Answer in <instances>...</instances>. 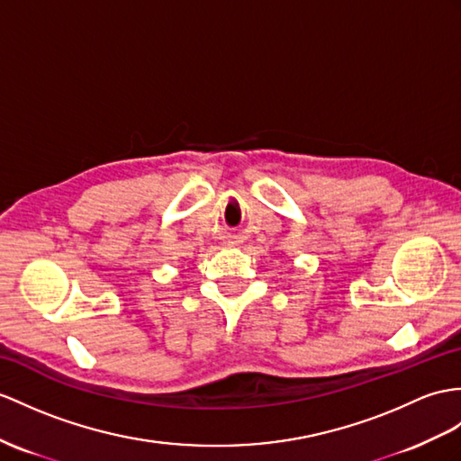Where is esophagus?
<instances>
[{
  "label": "esophagus",
  "mask_w": 461,
  "mask_h": 461,
  "mask_svg": "<svg viewBox=\"0 0 461 461\" xmlns=\"http://www.w3.org/2000/svg\"><path fill=\"white\" fill-rule=\"evenodd\" d=\"M240 242H242L240 237H229V239H227V244H229V246H237V244H240Z\"/></svg>",
  "instance_id": "esophagus-1"
}]
</instances>
